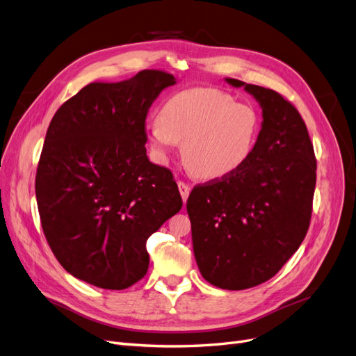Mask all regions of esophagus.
<instances>
[{
	"mask_svg": "<svg viewBox=\"0 0 356 356\" xmlns=\"http://www.w3.org/2000/svg\"><path fill=\"white\" fill-rule=\"evenodd\" d=\"M178 190H179V195L182 197V202L186 203L188 199V195H190V186L186 184V182L178 181Z\"/></svg>",
	"mask_w": 356,
	"mask_h": 356,
	"instance_id": "obj_1",
	"label": "esophagus"
}]
</instances>
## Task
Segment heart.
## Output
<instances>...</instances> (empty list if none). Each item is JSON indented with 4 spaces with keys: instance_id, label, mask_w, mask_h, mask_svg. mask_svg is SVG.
I'll return each instance as SVG.
<instances>
[{
    "instance_id": "obj_1",
    "label": "heart",
    "mask_w": 356,
    "mask_h": 356,
    "mask_svg": "<svg viewBox=\"0 0 356 356\" xmlns=\"http://www.w3.org/2000/svg\"><path fill=\"white\" fill-rule=\"evenodd\" d=\"M258 132L260 115L254 106L213 88L174 93L147 124L154 157L163 163L182 143V159L200 178H221L241 169L254 152Z\"/></svg>"
}]
</instances>
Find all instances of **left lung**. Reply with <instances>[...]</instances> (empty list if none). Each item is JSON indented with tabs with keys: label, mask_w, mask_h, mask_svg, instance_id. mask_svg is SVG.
<instances>
[{
	"label": "left lung",
	"mask_w": 356,
	"mask_h": 356,
	"mask_svg": "<svg viewBox=\"0 0 356 356\" xmlns=\"http://www.w3.org/2000/svg\"><path fill=\"white\" fill-rule=\"evenodd\" d=\"M260 104L263 122L246 163L190 193L187 212L202 276L239 291L273 277L307 233L316 159L303 118L284 96L225 79Z\"/></svg>",
	"instance_id": "1"
}]
</instances>
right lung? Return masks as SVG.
<instances>
[{"instance_id": "obj_1", "label": "right lung", "mask_w": 356, "mask_h": 356, "mask_svg": "<svg viewBox=\"0 0 356 356\" xmlns=\"http://www.w3.org/2000/svg\"><path fill=\"white\" fill-rule=\"evenodd\" d=\"M172 74L95 81L53 115L35 178L42 232L80 281L124 289L148 270L147 239L181 207L170 170L147 157L145 118Z\"/></svg>"}]
</instances>
